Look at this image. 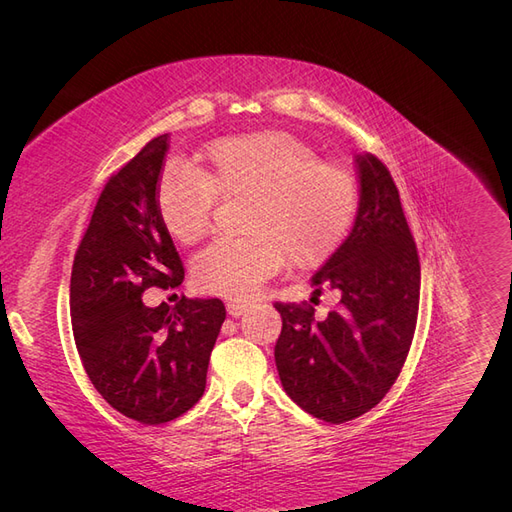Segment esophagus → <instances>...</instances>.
<instances>
[{"label":"esophagus","instance_id":"esophagus-1","mask_svg":"<svg viewBox=\"0 0 512 512\" xmlns=\"http://www.w3.org/2000/svg\"><path fill=\"white\" fill-rule=\"evenodd\" d=\"M252 307V303H247V301H239V299H230V301H226V309H228V314L230 316H243L247 309Z\"/></svg>","mask_w":512,"mask_h":512}]
</instances>
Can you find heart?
<instances>
[{
	"instance_id": "obj_1",
	"label": "heart",
	"mask_w": 512,
	"mask_h": 512,
	"mask_svg": "<svg viewBox=\"0 0 512 512\" xmlns=\"http://www.w3.org/2000/svg\"><path fill=\"white\" fill-rule=\"evenodd\" d=\"M222 200H239L237 239L213 241L192 260L200 290L245 299L288 260L314 269L342 243L359 207L352 170L320 160L299 138L277 130L228 136L203 164H173L158 185V215L177 243L203 239Z\"/></svg>"
}]
</instances>
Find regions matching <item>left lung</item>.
Here are the masks:
<instances>
[{
  "instance_id": "1",
  "label": "left lung",
  "mask_w": 512,
  "mask_h": 512,
  "mask_svg": "<svg viewBox=\"0 0 512 512\" xmlns=\"http://www.w3.org/2000/svg\"><path fill=\"white\" fill-rule=\"evenodd\" d=\"M356 168L361 200L352 232L312 277L316 297L335 288L342 299L324 320L309 303H275L284 391L327 423L352 421L389 393L410 352L421 297V262L389 168L374 153L356 156Z\"/></svg>"
}]
</instances>
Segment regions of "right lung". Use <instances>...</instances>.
Returning <instances> with one entry per match:
<instances>
[{"mask_svg":"<svg viewBox=\"0 0 512 512\" xmlns=\"http://www.w3.org/2000/svg\"><path fill=\"white\" fill-rule=\"evenodd\" d=\"M168 134L106 181L74 254V342L96 391L123 416L162 425L203 397L209 356L226 318L220 299L147 307V288H177L183 262L158 215Z\"/></svg>","mask_w":512,"mask_h":512,"instance_id":"1","label":"right lung"}]
</instances>
